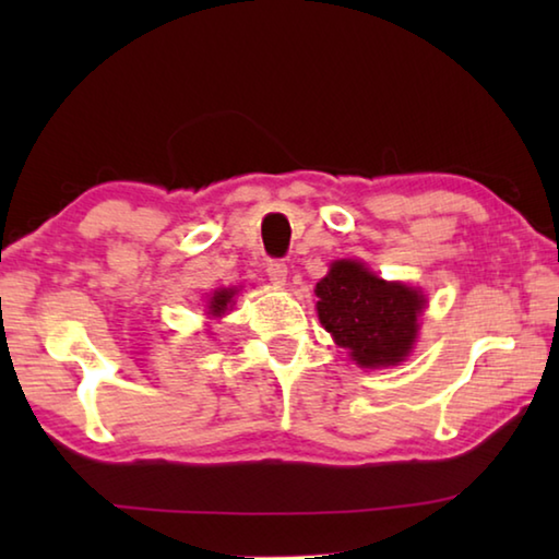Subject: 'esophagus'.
<instances>
[{
	"label": "esophagus",
	"instance_id": "1",
	"mask_svg": "<svg viewBox=\"0 0 559 559\" xmlns=\"http://www.w3.org/2000/svg\"><path fill=\"white\" fill-rule=\"evenodd\" d=\"M266 276L273 283V286H286V276H288V266L281 259H271L266 263Z\"/></svg>",
	"mask_w": 559,
	"mask_h": 559
}]
</instances>
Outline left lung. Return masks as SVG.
I'll use <instances>...</instances> for the list:
<instances>
[{
    "label": "left lung",
    "mask_w": 559,
    "mask_h": 559,
    "mask_svg": "<svg viewBox=\"0 0 559 559\" xmlns=\"http://www.w3.org/2000/svg\"><path fill=\"white\" fill-rule=\"evenodd\" d=\"M318 318L362 367L396 365L409 355L424 296L404 283L377 278L357 261H335L316 286Z\"/></svg>",
    "instance_id": "1"
}]
</instances>
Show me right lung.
Listing matches in <instances>:
<instances>
[{
    "mask_svg": "<svg viewBox=\"0 0 559 559\" xmlns=\"http://www.w3.org/2000/svg\"><path fill=\"white\" fill-rule=\"evenodd\" d=\"M234 298V290L231 288H224V290H216L212 300H210V316H224V310L229 308V302Z\"/></svg>",
    "mask_w": 559,
    "mask_h": 559,
    "instance_id": "obj_1",
    "label": "right lung"
}]
</instances>
